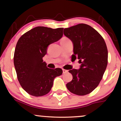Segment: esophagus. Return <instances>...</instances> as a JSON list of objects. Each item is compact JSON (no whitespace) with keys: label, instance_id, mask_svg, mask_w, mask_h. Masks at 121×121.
<instances>
[{"label":"esophagus","instance_id":"obj_1","mask_svg":"<svg viewBox=\"0 0 121 121\" xmlns=\"http://www.w3.org/2000/svg\"><path fill=\"white\" fill-rule=\"evenodd\" d=\"M68 72V71L67 70H65V69H63V74H65V73H67Z\"/></svg>","mask_w":121,"mask_h":121}]
</instances>
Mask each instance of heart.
Instances as JSON below:
<instances>
[{"label": "heart", "instance_id": "obj_1", "mask_svg": "<svg viewBox=\"0 0 121 121\" xmlns=\"http://www.w3.org/2000/svg\"><path fill=\"white\" fill-rule=\"evenodd\" d=\"M70 41V40H69L68 39H67V38H65V37H64V38H63L62 41H61V43L65 42H67V41Z\"/></svg>", "mask_w": 121, "mask_h": 121}]
</instances>
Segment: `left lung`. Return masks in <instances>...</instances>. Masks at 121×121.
Here are the masks:
<instances>
[{"instance_id": "obj_1", "label": "left lung", "mask_w": 121, "mask_h": 121, "mask_svg": "<svg viewBox=\"0 0 121 121\" xmlns=\"http://www.w3.org/2000/svg\"><path fill=\"white\" fill-rule=\"evenodd\" d=\"M63 32L73 43V59H78L81 64L79 69L69 70L73 80L66 86L75 95H87L99 85L106 69V44L101 35L88 25L78 24L65 28Z\"/></svg>"}]
</instances>
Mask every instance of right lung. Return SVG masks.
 <instances>
[{
	"instance_id": "right-lung-1",
	"label": "right lung",
	"mask_w": 121,
	"mask_h": 121,
	"mask_svg": "<svg viewBox=\"0 0 121 121\" xmlns=\"http://www.w3.org/2000/svg\"><path fill=\"white\" fill-rule=\"evenodd\" d=\"M63 30V28L37 26L18 40L14 56L15 68L20 84L30 95H46L51 91L54 78L62 74V69L47 68L43 57L48 46L62 37Z\"/></svg>"
}]
</instances>
